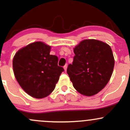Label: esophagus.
Wrapping results in <instances>:
<instances>
[{
    "mask_svg": "<svg viewBox=\"0 0 130 130\" xmlns=\"http://www.w3.org/2000/svg\"><path fill=\"white\" fill-rule=\"evenodd\" d=\"M63 69L65 70V71H67V65H65V66L63 67Z\"/></svg>",
    "mask_w": 130,
    "mask_h": 130,
    "instance_id": "1",
    "label": "esophagus"
}]
</instances>
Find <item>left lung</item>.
Segmentation results:
<instances>
[{"mask_svg": "<svg viewBox=\"0 0 130 130\" xmlns=\"http://www.w3.org/2000/svg\"><path fill=\"white\" fill-rule=\"evenodd\" d=\"M73 52V63L67 70L73 87L86 96L98 94L108 83L113 71L115 58L111 47L101 41L84 40Z\"/></svg>", "mask_w": 130, "mask_h": 130, "instance_id": "left-lung-1", "label": "left lung"}]
</instances>
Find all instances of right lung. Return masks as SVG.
<instances>
[{
    "label": "right lung",
    "instance_id": "1",
    "mask_svg": "<svg viewBox=\"0 0 130 130\" xmlns=\"http://www.w3.org/2000/svg\"><path fill=\"white\" fill-rule=\"evenodd\" d=\"M51 46L43 42L31 43L18 51L13 58L14 75L21 88L36 99L48 96L55 89L63 69Z\"/></svg>",
    "mask_w": 130,
    "mask_h": 130
}]
</instances>
